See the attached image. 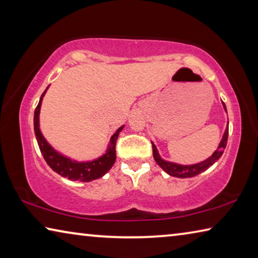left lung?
Returning <instances> with one entry per match:
<instances>
[{
	"instance_id": "obj_1",
	"label": "left lung",
	"mask_w": 258,
	"mask_h": 258,
	"mask_svg": "<svg viewBox=\"0 0 258 258\" xmlns=\"http://www.w3.org/2000/svg\"><path fill=\"white\" fill-rule=\"evenodd\" d=\"M223 104V108L226 112V107L224 102H222ZM228 113V112H226ZM228 135H229V121L228 125H226V128L223 133V137H222V140L220 141V145H218L217 149L213 152L212 156H209L207 159H205L200 163L197 164H192V165H182V164H177V163H173V161H168L165 160L160 157L158 149L157 147L152 143V154H154V158L156 160V163L159 165V167L165 171L168 175L174 176V177H178V178H187V177H194L198 174L203 173L208 169L211 166L221 158V156L223 155V151L226 147V142H228Z\"/></svg>"
}]
</instances>
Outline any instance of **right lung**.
Segmentation results:
<instances>
[{"label":"right lung","instance_id":"right-lung-1","mask_svg":"<svg viewBox=\"0 0 258 258\" xmlns=\"http://www.w3.org/2000/svg\"><path fill=\"white\" fill-rule=\"evenodd\" d=\"M49 86L41 95L40 102H38L36 109L34 112V131L35 137H36L38 147L44 157L47 165L52 168V171L58 173L62 177H66L71 181H81V182H91L97 178L102 177L104 174H107L112 165L116 161V141L118 139L119 133L123 131L124 125L116 131V133L110 138V141L108 143L107 150L104 154L98 158L86 161H78L61 154L56 151L49 142L46 141L44 135L42 134L40 128V112L43 98L46 93Z\"/></svg>","mask_w":258,"mask_h":258}]
</instances>
